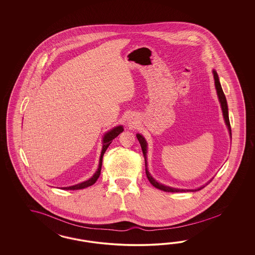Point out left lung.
Returning <instances> with one entry per match:
<instances>
[{
    "label": "left lung",
    "instance_id": "left-lung-1",
    "mask_svg": "<svg viewBox=\"0 0 255 255\" xmlns=\"http://www.w3.org/2000/svg\"><path fill=\"white\" fill-rule=\"evenodd\" d=\"M213 75H214V80H215V87H216L217 93H218V97H219V100L221 103V106H222V110H223V113H224V121H225V124L228 127V130H229V133L231 135V125H230V122H229V116H228V107H227V102H226V98H225V95H224V91L222 89V86L220 83V80H219V77H218V74H217L216 71L213 70ZM136 137L138 139L139 143L141 145V148H142V151H143V155H144V158H145V166H146V174H147V178L149 182L154 186L155 188L163 191V192H167V193H182V192H196V191H199L201 189H203L205 186L200 187L198 189H195V190H180V189H175V188H170L167 186L162 185L158 183L154 178H152L149 174V172L147 171V142L145 138L137 133L136 134ZM210 182V181H209ZM208 183V184H209ZM207 184V185H208Z\"/></svg>",
    "mask_w": 255,
    "mask_h": 255
}]
</instances>
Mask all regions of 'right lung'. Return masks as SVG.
<instances>
[{"label": "right lung", "instance_id": "right-lung-1", "mask_svg": "<svg viewBox=\"0 0 255 255\" xmlns=\"http://www.w3.org/2000/svg\"><path fill=\"white\" fill-rule=\"evenodd\" d=\"M123 131H124L123 126H118V127L113 128L111 131H108V132H107V133L105 134V136H104V138H103V148H102V152H101L99 166H98V169L95 172V174L93 175L92 178H90L89 180H86L84 182H81V183L77 184V185L70 186V187H63L62 190H81V189H84V188H87V187H89V186L93 185V184L96 182V180L99 178V176H100L101 168H102V162H103V156L105 154L106 150L108 149L109 145L111 144L112 140L114 138H116L117 136H118L121 132H123Z\"/></svg>", "mask_w": 255, "mask_h": 255}]
</instances>
